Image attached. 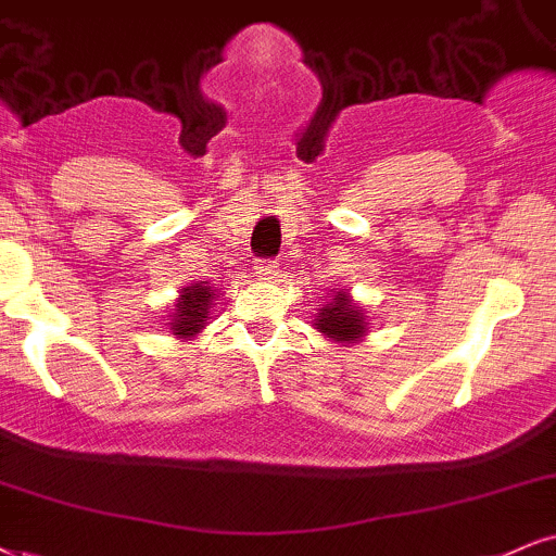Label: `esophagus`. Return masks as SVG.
<instances>
[{
  "label": "esophagus",
  "instance_id": "esophagus-1",
  "mask_svg": "<svg viewBox=\"0 0 556 556\" xmlns=\"http://www.w3.org/2000/svg\"><path fill=\"white\" fill-rule=\"evenodd\" d=\"M255 273H257V278H276V273H278V263L276 260H257L255 263Z\"/></svg>",
  "mask_w": 556,
  "mask_h": 556
}]
</instances>
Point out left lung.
<instances>
[{
	"label": "left lung",
	"mask_w": 556,
	"mask_h": 556,
	"mask_svg": "<svg viewBox=\"0 0 556 556\" xmlns=\"http://www.w3.org/2000/svg\"><path fill=\"white\" fill-rule=\"evenodd\" d=\"M319 332L330 334L340 342H353L366 332V317L361 306H353L345 291H338L332 299H327L319 309V319L314 321Z\"/></svg>",
	"instance_id": "left-lung-1"
}]
</instances>
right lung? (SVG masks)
<instances>
[{"label":"right lung","instance_id":"add662e5","mask_svg":"<svg viewBox=\"0 0 556 556\" xmlns=\"http://www.w3.org/2000/svg\"><path fill=\"white\" fill-rule=\"evenodd\" d=\"M214 296L216 293L211 291V286H205V280L182 289L180 304H177L175 319H173L175 334H195L198 330H203Z\"/></svg>","mask_w":556,"mask_h":556}]
</instances>
